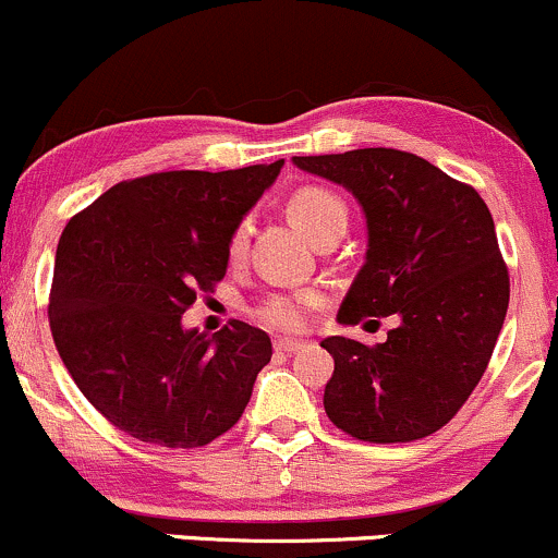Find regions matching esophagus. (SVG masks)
Segmentation results:
<instances>
[{
    "label": "esophagus",
    "mask_w": 558,
    "mask_h": 558,
    "mask_svg": "<svg viewBox=\"0 0 558 558\" xmlns=\"http://www.w3.org/2000/svg\"><path fill=\"white\" fill-rule=\"evenodd\" d=\"M274 349H277L279 353H295V351L305 349V343L298 338H277L274 340Z\"/></svg>",
    "instance_id": "1"
}]
</instances>
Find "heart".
Masks as SVG:
<instances>
[{
	"label": "heart",
	"mask_w": 558,
	"mask_h": 558,
	"mask_svg": "<svg viewBox=\"0 0 558 558\" xmlns=\"http://www.w3.org/2000/svg\"><path fill=\"white\" fill-rule=\"evenodd\" d=\"M292 223L301 229L311 242H322L329 233H345L349 226V207L332 191L319 189V185H305L295 191L287 202ZM250 226L239 223L229 236V260H242L247 253ZM322 303L319 290H295V292H277L268 295L266 301L255 308V316L268 327L277 329H301L308 322L311 311Z\"/></svg>",
	"instance_id": "obj_1"
}]
</instances>
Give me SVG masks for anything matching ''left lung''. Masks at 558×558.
<instances>
[{
    "instance_id": "1",
    "label": "left lung",
    "mask_w": 558,
    "mask_h": 558,
    "mask_svg": "<svg viewBox=\"0 0 558 558\" xmlns=\"http://www.w3.org/2000/svg\"><path fill=\"white\" fill-rule=\"evenodd\" d=\"M292 165L351 191L367 220L364 266L340 303V325L399 316L375 349L343 335L322 340L335 359L329 421L375 445L434 434L482 380L506 322L511 290L493 215L471 185L397 148Z\"/></svg>"
}]
</instances>
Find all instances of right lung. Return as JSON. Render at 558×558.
<instances>
[{
    "instance_id": "1",
    "label": "right lung",
    "mask_w": 558,
    "mask_h": 558,
    "mask_svg": "<svg viewBox=\"0 0 558 558\" xmlns=\"http://www.w3.org/2000/svg\"><path fill=\"white\" fill-rule=\"evenodd\" d=\"M284 159L242 170L154 172L117 183L69 220L50 329L89 404L159 447H205L242 417L271 338L233 319L213 338L183 314L229 268V236Z\"/></svg>"
}]
</instances>
